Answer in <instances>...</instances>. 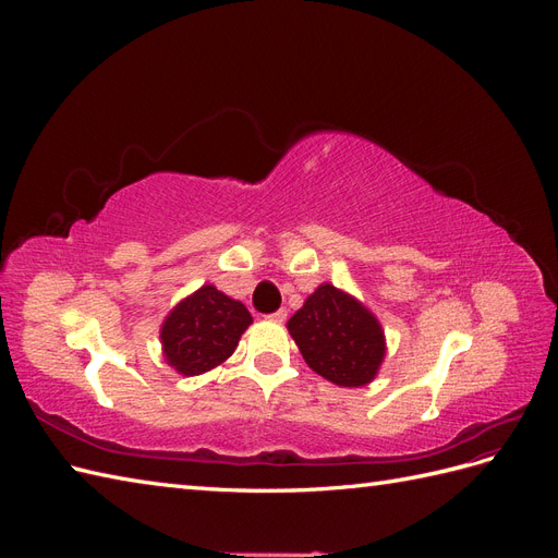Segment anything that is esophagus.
<instances>
[{"label": "esophagus", "mask_w": 558, "mask_h": 558, "mask_svg": "<svg viewBox=\"0 0 558 558\" xmlns=\"http://www.w3.org/2000/svg\"><path fill=\"white\" fill-rule=\"evenodd\" d=\"M286 316H289V314H286V310H279V312H275V314H269L267 318H269V320H277V324H283Z\"/></svg>", "instance_id": "34e87169"}]
</instances>
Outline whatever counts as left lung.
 I'll return each mask as SVG.
<instances>
[{"label": "left lung", "mask_w": 558, "mask_h": 558, "mask_svg": "<svg viewBox=\"0 0 558 558\" xmlns=\"http://www.w3.org/2000/svg\"><path fill=\"white\" fill-rule=\"evenodd\" d=\"M286 328L314 373L344 388L367 386L386 356L379 318L332 283H320Z\"/></svg>", "instance_id": "left-lung-1"}]
</instances>
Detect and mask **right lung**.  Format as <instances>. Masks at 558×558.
Instances as JSON below:
<instances>
[{"mask_svg":"<svg viewBox=\"0 0 558 558\" xmlns=\"http://www.w3.org/2000/svg\"><path fill=\"white\" fill-rule=\"evenodd\" d=\"M251 324L253 318L240 300L205 283L165 316L160 326L162 356L183 377L205 375L232 356Z\"/></svg>","mask_w":558,"mask_h":558,"instance_id":"1","label":"right lung"}]
</instances>
